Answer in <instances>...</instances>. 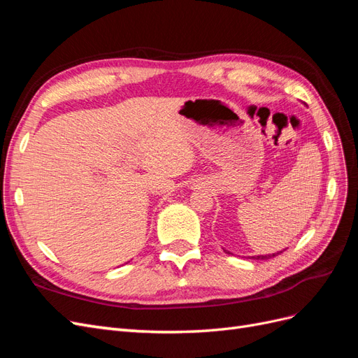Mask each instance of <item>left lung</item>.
I'll use <instances>...</instances> for the list:
<instances>
[{
	"mask_svg": "<svg viewBox=\"0 0 358 358\" xmlns=\"http://www.w3.org/2000/svg\"><path fill=\"white\" fill-rule=\"evenodd\" d=\"M224 251H225V249H224ZM227 254H230L229 251H225ZM280 252H282V251H280ZM276 254H279V252H276ZM276 254H268V255H255V257H251V258H254V259H268V258H272V257H275Z\"/></svg>",
	"mask_w": 358,
	"mask_h": 358,
	"instance_id": "8db88e82",
	"label": "left lung"
}]
</instances>
